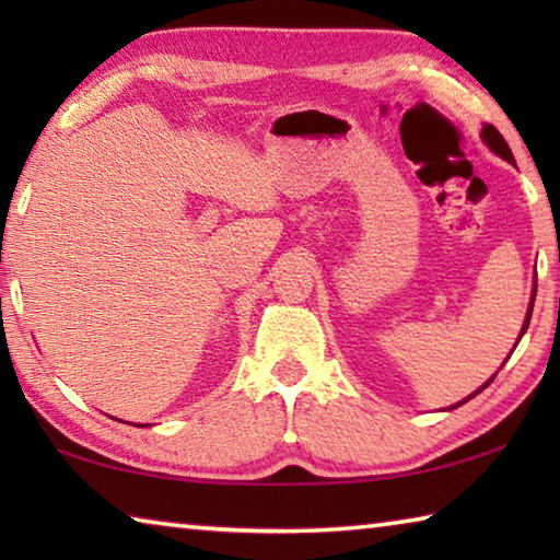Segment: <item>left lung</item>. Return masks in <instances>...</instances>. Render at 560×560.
<instances>
[{"instance_id":"obj_1","label":"left lung","mask_w":560,"mask_h":560,"mask_svg":"<svg viewBox=\"0 0 560 560\" xmlns=\"http://www.w3.org/2000/svg\"><path fill=\"white\" fill-rule=\"evenodd\" d=\"M481 140H485V145L491 150V153H494V155H499V158H504L506 160V163H514V153H511V148L506 145V140L504 138H501V132L494 128V126H485V128H481ZM534 301H536V287H534V293H530V301H528V311H526V318H524V326H521V334H518V338H516V346H518V340H521V336H524L526 334V328H528V320H530V311H534ZM514 346V348H516ZM511 353H514V350H511ZM511 358V355H509ZM504 363H506V360H504ZM504 363H501V365H504ZM494 377H497V373L494 375H491L489 377V381L485 383V385H481L479 387V390H474L469 397H464V400L462 402H457V405H452V407H447V410H454V407H459V405H464V402H467V400H471V397L474 395H479L481 390H485V387H489L491 385V381H494Z\"/></svg>"}]
</instances>
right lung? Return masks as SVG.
Listing matches in <instances>:
<instances>
[{
    "label": "right lung",
    "instance_id": "1",
    "mask_svg": "<svg viewBox=\"0 0 560 560\" xmlns=\"http://www.w3.org/2000/svg\"><path fill=\"white\" fill-rule=\"evenodd\" d=\"M122 422V420H120ZM136 428H145V424H136Z\"/></svg>",
    "mask_w": 560,
    "mask_h": 560
}]
</instances>
